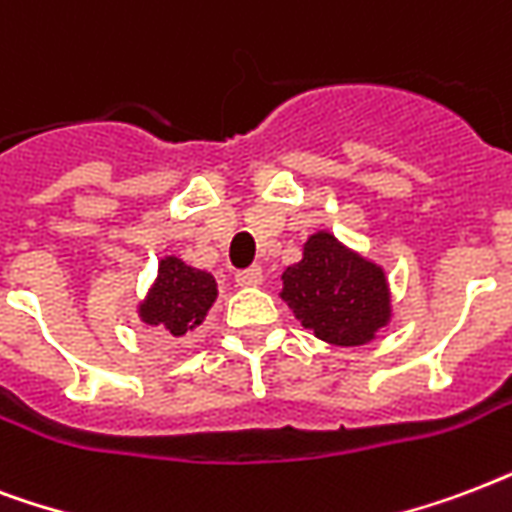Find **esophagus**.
<instances>
[{
    "label": "esophagus",
    "mask_w": 512,
    "mask_h": 512,
    "mask_svg": "<svg viewBox=\"0 0 512 512\" xmlns=\"http://www.w3.org/2000/svg\"><path fill=\"white\" fill-rule=\"evenodd\" d=\"M264 280V272L261 267H248V269H240L235 275V283L243 285V288H253V285H261Z\"/></svg>",
    "instance_id": "esophagus-1"
}]
</instances>
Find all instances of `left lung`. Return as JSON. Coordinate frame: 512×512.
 I'll list each match as a JSON object with an SVG mask.
<instances>
[{
  "label": "left lung",
  "instance_id": "left-lung-1",
  "mask_svg": "<svg viewBox=\"0 0 512 512\" xmlns=\"http://www.w3.org/2000/svg\"><path fill=\"white\" fill-rule=\"evenodd\" d=\"M280 299L301 326L336 347H360L392 318L384 269L320 229L283 272Z\"/></svg>",
  "mask_w": 512,
  "mask_h": 512
}]
</instances>
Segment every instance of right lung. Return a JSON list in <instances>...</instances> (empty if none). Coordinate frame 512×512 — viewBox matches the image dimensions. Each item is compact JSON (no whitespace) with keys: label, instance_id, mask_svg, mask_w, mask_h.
Here are the masks:
<instances>
[{"label":"right lung","instance_id":"right-lung-1","mask_svg":"<svg viewBox=\"0 0 512 512\" xmlns=\"http://www.w3.org/2000/svg\"><path fill=\"white\" fill-rule=\"evenodd\" d=\"M216 296L219 288L211 272L189 267L178 256H162L152 288L138 304V318L178 339L200 326Z\"/></svg>","mask_w":512,"mask_h":512}]
</instances>
